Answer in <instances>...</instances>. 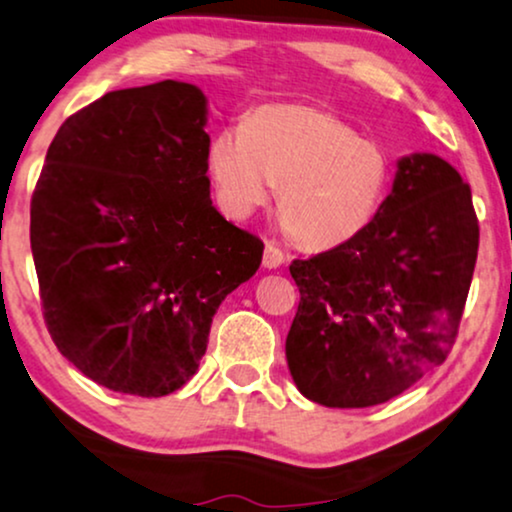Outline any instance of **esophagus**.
<instances>
[{
  "label": "esophagus",
  "mask_w": 512,
  "mask_h": 512,
  "mask_svg": "<svg viewBox=\"0 0 512 512\" xmlns=\"http://www.w3.org/2000/svg\"><path fill=\"white\" fill-rule=\"evenodd\" d=\"M283 262H286V255H283L281 248H276L274 243L264 245V257H262L264 267H267V269H276V267H281Z\"/></svg>",
  "instance_id": "esophagus-1"
}]
</instances>
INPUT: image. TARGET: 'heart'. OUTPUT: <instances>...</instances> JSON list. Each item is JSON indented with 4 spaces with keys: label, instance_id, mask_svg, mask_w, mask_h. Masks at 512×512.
<instances>
[{
    "label": "heart",
    "instance_id": "1",
    "mask_svg": "<svg viewBox=\"0 0 512 512\" xmlns=\"http://www.w3.org/2000/svg\"><path fill=\"white\" fill-rule=\"evenodd\" d=\"M210 172L231 217H248L278 186V212L295 241L328 250L352 241L378 215L392 160L380 141L359 137L338 115L264 106L243 127L217 134Z\"/></svg>",
    "mask_w": 512,
    "mask_h": 512
}]
</instances>
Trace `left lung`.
Returning a JSON list of instances; mask_svg holds the SVG:
<instances>
[{"label": "left lung", "instance_id": "8db88e82", "mask_svg": "<svg viewBox=\"0 0 512 512\" xmlns=\"http://www.w3.org/2000/svg\"><path fill=\"white\" fill-rule=\"evenodd\" d=\"M480 248L470 186L432 153L399 160L392 193L352 241L293 260L286 338L297 390L331 409L385 404L444 364Z\"/></svg>", "mask_w": 512, "mask_h": 512}]
</instances>
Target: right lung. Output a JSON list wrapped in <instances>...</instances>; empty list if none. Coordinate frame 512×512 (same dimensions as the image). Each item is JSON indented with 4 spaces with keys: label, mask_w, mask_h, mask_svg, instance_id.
<instances>
[{
    "label": "right lung",
    "mask_w": 512,
    "mask_h": 512,
    "mask_svg": "<svg viewBox=\"0 0 512 512\" xmlns=\"http://www.w3.org/2000/svg\"><path fill=\"white\" fill-rule=\"evenodd\" d=\"M205 94L118 89L58 127L30 200L42 314L58 352L113 392L179 390L212 316L264 243L210 200Z\"/></svg>",
    "instance_id": "obj_1"
}]
</instances>
